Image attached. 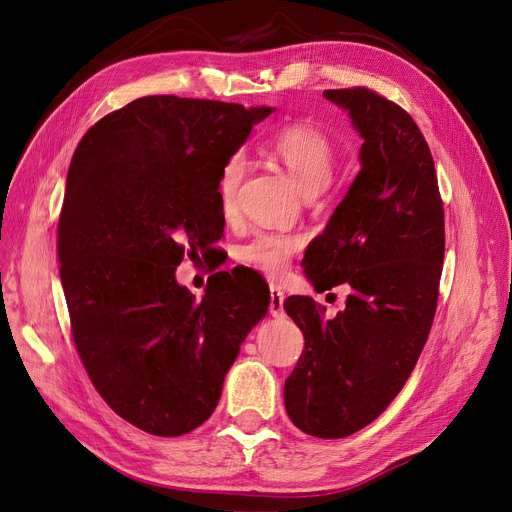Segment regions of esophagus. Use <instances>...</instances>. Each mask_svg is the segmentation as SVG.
Instances as JSON below:
<instances>
[{"label":"esophagus","mask_w":512,"mask_h":512,"mask_svg":"<svg viewBox=\"0 0 512 512\" xmlns=\"http://www.w3.org/2000/svg\"><path fill=\"white\" fill-rule=\"evenodd\" d=\"M270 313L274 317L284 315V292L278 286H272V301H270Z\"/></svg>","instance_id":"1"}]
</instances>
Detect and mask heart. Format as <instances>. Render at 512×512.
Wrapping results in <instances>:
<instances>
[{"label": "heart", "instance_id": "b5f03b06", "mask_svg": "<svg viewBox=\"0 0 512 512\" xmlns=\"http://www.w3.org/2000/svg\"><path fill=\"white\" fill-rule=\"evenodd\" d=\"M270 153L286 168L292 182L299 186L303 195L326 191L334 178L336 157L334 147L324 132L309 126H288L276 132L270 145ZM247 161L242 153H234L226 159L218 178V199L224 213H230L236 203L238 186L245 176ZM301 247V238L294 234L257 232L247 242H242L236 257L242 265L255 272L278 276L286 270L292 253Z\"/></svg>", "mask_w": 512, "mask_h": 512}]
</instances>
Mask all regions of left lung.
<instances>
[{"instance_id": "8db88e82", "label": "left lung", "mask_w": 512, "mask_h": 512, "mask_svg": "<svg viewBox=\"0 0 512 512\" xmlns=\"http://www.w3.org/2000/svg\"><path fill=\"white\" fill-rule=\"evenodd\" d=\"M351 118L361 170L305 251L315 290L348 286L326 317L309 297L284 311L305 351L284 384L290 421L346 438L378 419L407 384L432 328L444 261V207L432 153L413 118L369 89L324 91Z\"/></svg>"}]
</instances>
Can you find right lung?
<instances>
[{
  "mask_svg": "<svg viewBox=\"0 0 512 512\" xmlns=\"http://www.w3.org/2000/svg\"><path fill=\"white\" fill-rule=\"evenodd\" d=\"M276 107L151 95L101 118L78 143L58 226L76 351L97 392L153 436L211 417L270 290L218 272L197 301L176 267L224 234L218 178Z\"/></svg>",
  "mask_w": 512,
  "mask_h": 512,
  "instance_id": "right-lung-1",
  "label": "right lung"
}]
</instances>
